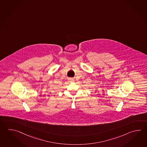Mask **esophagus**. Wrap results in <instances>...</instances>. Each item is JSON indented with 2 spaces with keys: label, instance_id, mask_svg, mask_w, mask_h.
<instances>
[{
  "label": "esophagus",
  "instance_id": "34e87169",
  "mask_svg": "<svg viewBox=\"0 0 147 147\" xmlns=\"http://www.w3.org/2000/svg\"><path fill=\"white\" fill-rule=\"evenodd\" d=\"M69 80L70 81H72V79H71V78H69Z\"/></svg>",
  "mask_w": 147,
  "mask_h": 147
}]
</instances>
